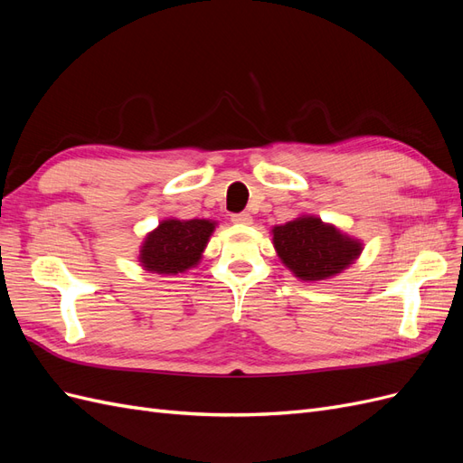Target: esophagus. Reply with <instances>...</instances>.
Instances as JSON below:
<instances>
[{
  "label": "esophagus",
  "mask_w": 463,
  "mask_h": 463,
  "mask_svg": "<svg viewBox=\"0 0 463 463\" xmlns=\"http://www.w3.org/2000/svg\"><path fill=\"white\" fill-rule=\"evenodd\" d=\"M232 222H233V223H240V226H250V223H253V216L247 214V213L233 214V216H232Z\"/></svg>",
  "instance_id": "1"
}]
</instances>
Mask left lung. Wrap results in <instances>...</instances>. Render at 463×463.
<instances>
[{
    "mask_svg": "<svg viewBox=\"0 0 463 463\" xmlns=\"http://www.w3.org/2000/svg\"><path fill=\"white\" fill-rule=\"evenodd\" d=\"M272 243L286 269L303 282H322L338 276L363 250L361 240L309 214L274 226Z\"/></svg>",
    "mask_w": 463,
    "mask_h": 463,
    "instance_id": "obj_1",
    "label": "left lung"
}]
</instances>
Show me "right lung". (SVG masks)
<instances>
[{
    "label": "right lung",
    "mask_w": 463,
    "mask_h": 463,
    "mask_svg": "<svg viewBox=\"0 0 463 463\" xmlns=\"http://www.w3.org/2000/svg\"><path fill=\"white\" fill-rule=\"evenodd\" d=\"M216 226V222L204 218H165L158 223L156 230L146 233L141 250H138V262L145 270L154 274H184L201 262Z\"/></svg>",
    "instance_id": "obj_1"
}]
</instances>
